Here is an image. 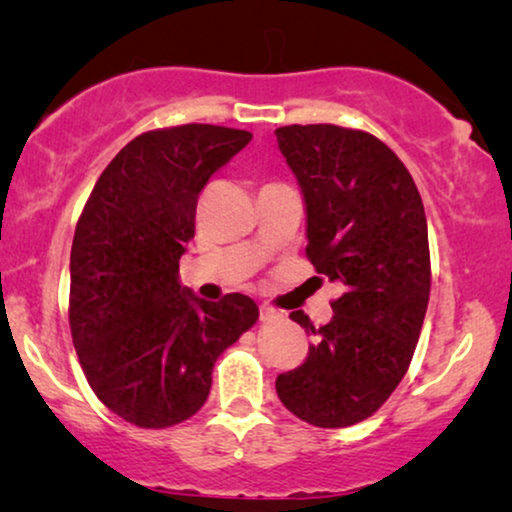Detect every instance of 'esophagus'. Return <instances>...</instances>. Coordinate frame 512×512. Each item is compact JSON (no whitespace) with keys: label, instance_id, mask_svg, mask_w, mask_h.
Returning <instances> with one entry per match:
<instances>
[{"label":"esophagus","instance_id":"obj_1","mask_svg":"<svg viewBox=\"0 0 512 512\" xmlns=\"http://www.w3.org/2000/svg\"><path fill=\"white\" fill-rule=\"evenodd\" d=\"M282 317V314H279L275 307H270V305H261V321H265V324H270V321H275V319H279Z\"/></svg>","mask_w":512,"mask_h":512}]
</instances>
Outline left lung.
I'll return each instance as SVG.
<instances>
[{"label": "left lung", "mask_w": 512, "mask_h": 512, "mask_svg": "<svg viewBox=\"0 0 512 512\" xmlns=\"http://www.w3.org/2000/svg\"><path fill=\"white\" fill-rule=\"evenodd\" d=\"M275 135L305 198V254L345 286L326 326L291 312L314 342L277 377V396L303 422L342 429L380 410L410 368L431 293L424 205L408 167L370 132L317 123Z\"/></svg>", "instance_id": "left-lung-1"}]
</instances>
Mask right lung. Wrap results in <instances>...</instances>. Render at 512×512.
<instances>
[{"label":"right lung","mask_w":512,"mask_h":512,"mask_svg":"<svg viewBox=\"0 0 512 512\" xmlns=\"http://www.w3.org/2000/svg\"><path fill=\"white\" fill-rule=\"evenodd\" d=\"M249 142L247 130L207 123L144 132L100 174L76 223V354L95 396L142 429L193 417L212 389L216 359L258 319L249 296L209 303L179 284L198 195Z\"/></svg>","instance_id":"right-lung-1"}]
</instances>
